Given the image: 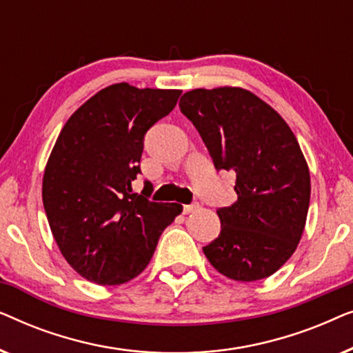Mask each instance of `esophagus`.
I'll return each mask as SVG.
<instances>
[{"instance_id": "obj_1", "label": "esophagus", "mask_w": 353, "mask_h": 353, "mask_svg": "<svg viewBox=\"0 0 353 353\" xmlns=\"http://www.w3.org/2000/svg\"><path fill=\"white\" fill-rule=\"evenodd\" d=\"M197 209H199V204H197V202H192V204L183 205V214H191V212H194Z\"/></svg>"}]
</instances>
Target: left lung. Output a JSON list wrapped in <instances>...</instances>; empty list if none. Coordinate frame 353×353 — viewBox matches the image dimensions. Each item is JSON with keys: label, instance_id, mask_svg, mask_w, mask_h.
I'll list each match as a JSON object with an SVG mask.
<instances>
[{"label": "left lung", "instance_id": "obj_1", "mask_svg": "<svg viewBox=\"0 0 353 353\" xmlns=\"http://www.w3.org/2000/svg\"><path fill=\"white\" fill-rule=\"evenodd\" d=\"M180 109L216 170L236 173L238 201L216 210L221 231L202 248L205 257L234 281L268 278L296 250L310 204V172L296 137L276 110L243 88L188 91Z\"/></svg>", "mask_w": 353, "mask_h": 353}]
</instances>
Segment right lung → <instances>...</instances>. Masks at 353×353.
<instances>
[{"label": "right lung", "instance_id": "1", "mask_svg": "<svg viewBox=\"0 0 353 353\" xmlns=\"http://www.w3.org/2000/svg\"><path fill=\"white\" fill-rule=\"evenodd\" d=\"M180 90L115 83L72 114L48 159L43 205L61 254L91 283L117 286L148 267L180 204L149 201L141 173L144 134L176 105Z\"/></svg>", "mask_w": 353, "mask_h": 353}]
</instances>
